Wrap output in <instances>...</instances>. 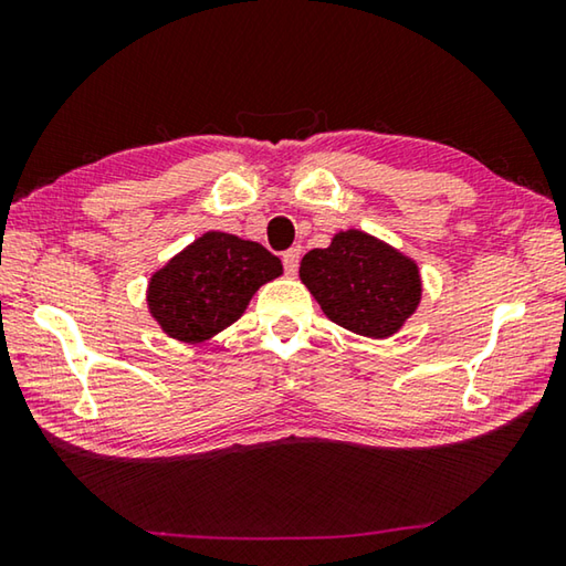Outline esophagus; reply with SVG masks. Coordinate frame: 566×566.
Here are the masks:
<instances>
[{"label": "esophagus", "instance_id": "obj_1", "mask_svg": "<svg viewBox=\"0 0 566 566\" xmlns=\"http://www.w3.org/2000/svg\"><path fill=\"white\" fill-rule=\"evenodd\" d=\"M300 254H302V249H290V252H284V256H282V262H284V272L290 274V276H294L296 274V270H300Z\"/></svg>", "mask_w": 566, "mask_h": 566}]
</instances>
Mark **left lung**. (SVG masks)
Returning a JSON list of instances; mask_svg holds the SVG:
<instances>
[{
	"label": "left lung",
	"instance_id": "left-lung-1",
	"mask_svg": "<svg viewBox=\"0 0 566 566\" xmlns=\"http://www.w3.org/2000/svg\"><path fill=\"white\" fill-rule=\"evenodd\" d=\"M300 280L334 324L371 339L397 334L421 302L419 264L361 229H344L329 247L306 252Z\"/></svg>",
	"mask_w": 566,
	"mask_h": 566
}]
</instances>
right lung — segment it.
<instances>
[{"label":"right lung","instance_id":"add662e5","mask_svg":"<svg viewBox=\"0 0 566 566\" xmlns=\"http://www.w3.org/2000/svg\"><path fill=\"white\" fill-rule=\"evenodd\" d=\"M282 272L280 256L260 242L212 229L151 272L147 310L167 337L202 344L242 317L256 290Z\"/></svg>","mask_w":566,"mask_h":566}]
</instances>
